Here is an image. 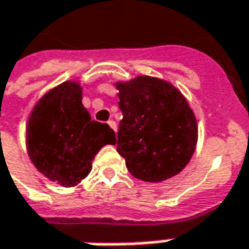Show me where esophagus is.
I'll return each mask as SVG.
<instances>
[{
  "mask_svg": "<svg viewBox=\"0 0 249 249\" xmlns=\"http://www.w3.org/2000/svg\"><path fill=\"white\" fill-rule=\"evenodd\" d=\"M108 124H109V127L112 128L113 131L116 133V123H115V122H113V121H109V122H108Z\"/></svg>",
  "mask_w": 249,
  "mask_h": 249,
  "instance_id": "1",
  "label": "esophagus"
}]
</instances>
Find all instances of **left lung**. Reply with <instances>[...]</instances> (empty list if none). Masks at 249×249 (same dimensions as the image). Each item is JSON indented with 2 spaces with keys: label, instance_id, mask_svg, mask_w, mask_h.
Returning a JSON list of instances; mask_svg holds the SVG:
<instances>
[{
  "label": "left lung",
  "instance_id": "obj_1",
  "mask_svg": "<svg viewBox=\"0 0 249 249\" xmlns=\"http://www.w3.org/2000/svg\"><path fill=\"white\" fill-rule=\"evenodd\" d=\"M115 88L123 115L116 151L128 171L145 182L179 174L197 144V122L185 96L173 83L148 75Z\"/></svg>",
  "mask_w": 249,
  "mask_h": 249
}]
</instances>
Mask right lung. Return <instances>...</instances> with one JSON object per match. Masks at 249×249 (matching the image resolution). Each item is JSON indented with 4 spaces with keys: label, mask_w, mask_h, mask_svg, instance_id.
Listing matches in <instances>:
<instances>
[{
    "label": "right lung",
    "mask_w": 249,
    "mask_h": 249,
    "mask_svg": "<svg viewBox=\"0 0 249 249\" xmlns=\"http://www.w3.org/2000/svg\"><path fill=\"white\" fill-rule=\"evenodd\" d=\"M107 144H115L108 124L91 121L82 104V86L66 81L34 105L26 127L28 158L52 182L71 188L91 171V161Z\"/></svg>",
    "instance_id": "1"
}]
</instances>
